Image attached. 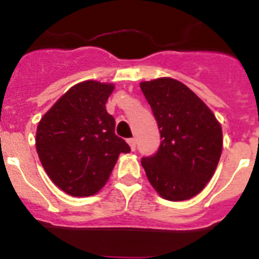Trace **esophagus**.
Here are the masks:
<instances>
[{
  "label": "esophagus",
  "instance_id": "esophagus-1",
  "mask_svg": "<svg viewBox=\"0 0 259 259\" xmlns=\"http://www.w3.org/2000/svg\"><path fill=\"white\" fill-rule=\"evenodd\" d=\"M127 143L131 146V150L136 149V139H134V137H132V139H128Z\"/></svg>",
  "mask_w": 259,
  "mask_h": 259
}]
</instances>
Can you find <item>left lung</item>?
<instances>
[{
	"mask_svg": "<svg viewBox=\"0 0 259 259\" xmlns=\"http://www.w3.org/2000/svg\"><path fill=\"white\" fill-rule=\"evenodd\" d=\"M140 88L157 120L161 144L141 158L153 188L168 201L189 200L210 182L222 154V127L188 87L171 77Z\"/></svg>",
	"mask_w": 259,
	"mask_h": 259,
	"instance_id": "left-lung-1",
	"label": "left lung"
}]
</instances>
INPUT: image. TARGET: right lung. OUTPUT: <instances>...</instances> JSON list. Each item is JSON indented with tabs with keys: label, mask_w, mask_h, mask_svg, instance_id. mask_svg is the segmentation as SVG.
Listing matches in <instances>:
<instances>
[{
	"label": "right lung",
	"mask_w": 259,
	"mask_h": 259,
	"mask_svg": "<svg viewBox=\"0 0 259 259\" xmlns=\"http://www.w3.org/2000/svg\"><path fill=\"white\" fill-rule=\"evenodd\" d=\"M113 84L88 80L70 88L41 118L36 150L52 182L74 197H88L106 184L120 153L131 148L115 135L106 111Z\"/></svg>",
	"instance_id": "1"
}]
</instances>
